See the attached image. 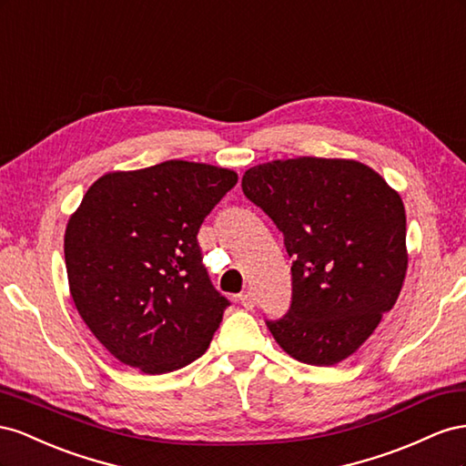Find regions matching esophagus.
<instances>
[{
    "label": "esophagus",
    "mask_w": 466,
    "mask_h": 466,
    "mask_svg": "<svg viewBox=\"0 0 466 466\" xmlns=\"http://www.w3.org/2000/svg\"><path fill=\"white\" fill-rule=\"evenodd\" d=\"M240 304H242V307H244L246 310H254V307H256L254 292H249V290L242 292V295H240Z\"/></svg>",
    "instance_id": "obj_1"
}]
</instances>
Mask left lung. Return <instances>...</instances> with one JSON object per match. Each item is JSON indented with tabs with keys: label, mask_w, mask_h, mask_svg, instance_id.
Instances as JSON below:
<instances>
[{
	"label": "left lung",
	"mask_w": 466,
	"mask_h": 466,
	"mask_svg": "<svg viewBox=\"0 0 466 466\" xmlns=\"http://www.w3.org/2000/svg\"><path fill=\"white\" fill-rule=\"evenodd\" d=\"M242 191L283 232L292 299L275 341L300 363L336 365L373 334L408 269L402 198L355 159L295 157L249 167Z\"/></svg>",
	"instance_id": "obj_1"
}]
</instances>
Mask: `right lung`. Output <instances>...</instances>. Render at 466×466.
Instances as JSON below:
<instances>
[{
    "instance_id": "add662e5",
    "label": "right lung",
    "mask_w": 466,
    "mask_h": 466,
    "mask_svg": "<svg viewBox=\"0 0 466 466\" xmlns=\"http://www.w3.org/2000/svg\"><path fill=\"white\" fill-rule=\"evenodd\" d=\"M238 183L230 169L169 159L99 177L68 220L76 309L103 348L146 375L201 357L230 300L212 287L197 234Z\"/></svg>"
}]
</instances>
